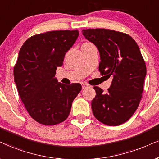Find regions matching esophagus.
Listing matches in <instances>:
<instances>
[{
    "instance_id": "obj_1",
    "label": "esophagus",
    "mask_w": 159,
    "mask_h": 159,
    "mask_svg": "<svg viewBox=\"0 0 159 159\" xmlns=\"http://www.w3.org/2000/svg\"><path fill=\"white\" fill-rule=\"evenodd\" d=\"M89 87H90V86H89V85H88V84H86V83L82 84V88H83V89H85Z\"/></svg>"
}]
</instances>
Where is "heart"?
<instances>
[{"label": "heart", "mask_w": 159, "mask_h": 159, "mask_svg": "<svg viewBox=\"0 0 159 159\" xmlns=\"http://www.w3.org/2000/svg\"><path fill=\"white\" fill-rule=\"evenodd\" d=\"M85 44H86V43H85Z\"/></svg>", "instance_id": "heart-1"}]
</instances>
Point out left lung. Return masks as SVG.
Listing matches in <instances>:
<instances>
[{
  "mask_svg": "<svg viewBox=\"0 0 159 159\" xmlns=\"http://www.w3.org/2000/svg\"><path fill=\"white\" fill-rule=\"evenodd\" d=\"M99 52V70L112 76L107 93L97 86L91 108L96 119L109 126L120 125L138 108L144 88L146 65L138 45L130 35L105 29L82 31Z\"/></svg>",
  "mask_w": 159,
  "mask_h": 159,
  "instance_id": "left-lung-1",
  "label": "left lung"
}]
</instances>
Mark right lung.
<instances>
[{
  "label": "right lung",
  "mask_w": 159,
  "mask_h": 159,
  "mask_svg": "<svg viewBox=\"0 0 159 159\" xmlns=\"http://www.w3.org/2000/svg\"><path fill=\"white\" fill-rule=\"evenodd\" d=\"M78 36V30L42 33L27 39L20 50L15 83L29 114L40 124L54 125L66 120L82 90L80 83L67 85L54 77Z\"/></svg>",
  "instance_id": "1"
}]
</instances>
